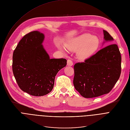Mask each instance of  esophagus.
<instances>
[{"label": "esophagus", "instance_id": "esophagus-1", "mask_svg": "<svg viewBox=\"0 0 130 130\" xmlns=\"http://www.w3.org/2000/svg\"><path fill=\"white\" fill-rule=\"evenodd\" d=\"M73 65V63L72 60L71 59H68L67 62V65L70 66H72Z\"/></svg>", "mask_w": 130, "mask_h": 130}]
</instances>
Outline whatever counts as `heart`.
<instances>
[{
  "label": "heart",
  "mask_w": 130,
  "mask_h": 130,
  "mask_svg": "<svg viewBox=\"0 0 130 130\" xmlns=\"http://www.w3.org/2000/svg\"><path fill=\"white\" fill-rule=\"evenodd\" d=\"M99 45V41L97 37L85 33L68 42L65 46L71 51H77V58L84 61L92 55L98 49Z\"/></svg>",
  "instance_id": "1"
}]
</instances>
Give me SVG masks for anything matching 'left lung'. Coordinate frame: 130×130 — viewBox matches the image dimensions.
Here are the masks:
<instances>
[{
  "instance_id": "1",
  "label": "left lung",
  "mask_w": 130,
  "mask_h": 130,
  "mask_svg": "<svg viewBox=\"0 0 130 130\" xmlns=\"http://www.w3.org/2000/svg\"><path fill=\"white\" fill-rule=\"evenodd\" d=\"M106 42L113 39L103 30ZM73 84L75 89L86 98L108 93L118 80L121 71V56L117 44L109 45L74 65Z\"/></svg>"
}]
</instances>
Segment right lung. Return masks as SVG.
Here are the masks:
<instances>
[{"label": "right lung", "instance_id": "obj_1", "mask_svg": "<svg viewBox=\"0 0 130 130\" xmlns=\"http://www.w3.org/2000/svg\"><path fill=\"white\" fill-rule=\"evenodd\" d=\"M44 38L38 31L31 32L22 38L13 53L16 82L22 91L34 96L52 90L57 73L67 64L65 58H50L42 45Z\"/></svg>", "mask_w": 130, "mask_h": 130}]
</instances>
